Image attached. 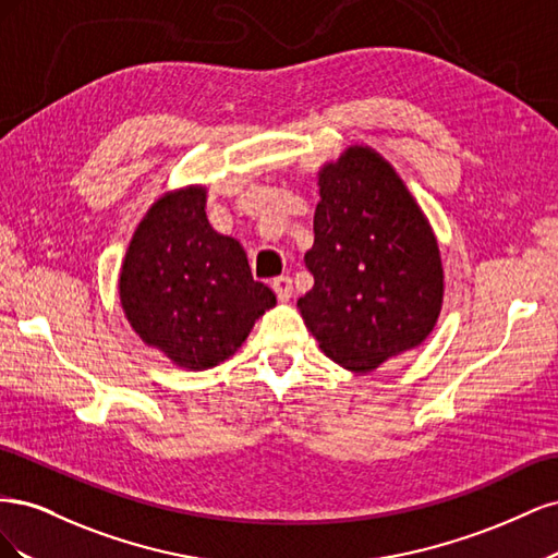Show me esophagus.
<instances>
[{
	"instance_id": "1",
	"label": "esophagus",
	"mask_w": 558,
	"mask_h": 558,
	"mask_svg": "<svg viewBox=\"0 0 558 558\" xmlns=\"http://www.w3.org/2000/svg\"><path fill=\"white\" fill-rule=\"evenodd\" d=\"M272 289L281 302H289L293 298V279L291 277H277L272 281Z\"/></svg>"
}]
</instances>
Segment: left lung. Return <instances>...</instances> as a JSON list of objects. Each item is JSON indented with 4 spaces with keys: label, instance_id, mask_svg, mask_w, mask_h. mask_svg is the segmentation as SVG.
Listing matches in <instances>:
<instances>
[{
    "label": "left lung",
    "instance_id": "obj_1",
    "mask_svg": "<svg viewBox=\"0 0 558 558\" xmlns=\"http://www.w3.org/2000/svg\"><path fill=\"white\" fill-rule=\"evenodd\" d=\"M312 291L298 307L318 349L351 373L424 344L442 312L440 246L416 197L379 150L347 146L318 170Z\"/></svg>",
    "mask_w": 558,
    "mask_h": 558
}]
</instances>
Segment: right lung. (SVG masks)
I'll return each mask as SVG.
<instances>
[{"mask_svg": "<svg viewBox=\"0 0 558 558\" xmlns=\"http://www.w3.org/2000/svg\"><path fill=\"white\" fill-rule=\"evenodd\" d=\"M207 185L165 191L132 232L118 275L130 328L181 369H209L234 356L253 324L277 305L253 281L244 246L207 218Z\"/></svg>", "mask_w": 558, "mask_h": 558, "instance_id": "right-lung-1", "label": "right lung"}]
</instances>
